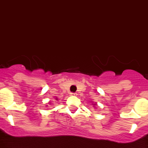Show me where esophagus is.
Listing matches in <instances>:
<instances>
[{"label": "esophagus", "mask_w": 148, "mask_h": 148, "mask_svg": "<svg viewBox=\"0 0 148 148\" xmlns=\"http://www.w3.org/2000/svg\"><path fill=\"white\" fill-rule=\"evenodd\" d=\"M77 93H70V96H77Z\"/></svg>", "instance_id": "obj_1"}]
</instances>
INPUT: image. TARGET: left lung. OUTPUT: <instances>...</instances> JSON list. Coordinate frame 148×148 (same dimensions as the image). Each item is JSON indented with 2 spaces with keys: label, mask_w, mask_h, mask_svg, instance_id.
Returning a JSON list of instances; mask_svg holds the SVG:
<instances>
[{
  "label": "left lung",
  "mask_w": 148,
  "mask_h": 148,
  "mask_svg": "<svg viewBox=\"0 0 148 148\" xmlns=\"http://www.w3.org/2000/svg\"><path fill=\"white\" fill-rule=\"evenodd\" d=\"M92 105L94 106V107H95V106H97V104H96V103H93Z\"/></svg>",
  "instance_id": "obj_1"
}]
</instances>
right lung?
Listing matches in <instances>:
<instances>
[{
  "instance_id": "1",
  "label": "right lung",
  "mask_w": 148,
  "mask_h": 148,
  "mask_svg": "<svg viewBox=\"0 0 148 148\" xmlns=\"http://www.w3.org/2000/svg\"><path fill=\"white\" fill-rule=\"evenodd\" d=\"M55 99H56V100H58V97H56V98H55ZM49 104H51V103H50V102H49Z\"/></svg>"
}]
</instances>
